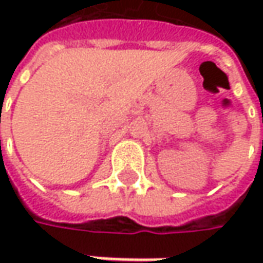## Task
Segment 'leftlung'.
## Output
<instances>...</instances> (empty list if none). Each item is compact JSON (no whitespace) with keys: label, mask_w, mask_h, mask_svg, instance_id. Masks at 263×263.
<instances>
[{"label":"left lung","mask_w":263,"mask_h":263,"mask_svg":"<svg viewBox=\"0 0 263 263\" xmlns=\"http://www.w3.org/2000/svg\"><path fill=\"white\" fill-rule=\"evenodd\" d=\"M262 123H263V117H262ZM262 143H263V142H262Z\"/></svg>","instance_id":"8db88e82"}]
</instances>
